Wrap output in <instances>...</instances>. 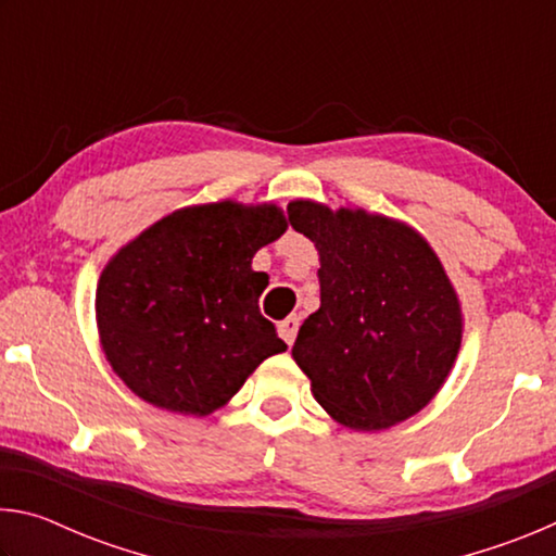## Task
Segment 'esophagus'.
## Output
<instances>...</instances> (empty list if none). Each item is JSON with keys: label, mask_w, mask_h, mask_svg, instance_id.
Listing matches in <instances>:
<instances>
[{"label": "esophagus", "mask_w": 556, "mask_h": 556, "mask_svg": "<svg viewBox=\"0 0 556 556\" xmlns=\"http://www.w3.org/2000/svg\"><path fill=\"white\" fill-rule=\"evenodd\" d=\"M296 331H299V318L296 316H289V318H285V321H279V336L285 338L287 345L294 343Z\"/></svg>", "instance_id": "1"}]
</instances>
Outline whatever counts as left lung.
<instances>
[{"label":"left lung","instance_id":"1","mask_svg":"<svg viewBox=\"0 0 556 556\" xmlns=\"http://www.w3.org/2000/svg\"><path fill=\"white\" fill-rule=\"evenodd\" d=\"M316 244L321 306L291 355L343 427L378 431L427 407L460 348V306L429 242L409 225L314 201L287 205Z\"/></svg>","mask_w":556,"mask_h":556}]
</instances>
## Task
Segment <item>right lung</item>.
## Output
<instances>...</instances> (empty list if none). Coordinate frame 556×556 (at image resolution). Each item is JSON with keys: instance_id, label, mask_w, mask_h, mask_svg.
<instances>
[{"instance_id": "right-lung-1", "label": "right lung", "mask_w": 556, "mask_h": 556, "mask_svg": "<svg viewBox=\"0 0 556 556\" xmlns=\"http://www.w3.org/2000/svg\"><path fill=\"white\" fill-rule=\"evenodd\" d=\"M287 230L277 205L232 201L166 215L102 269L100 343L127 388L168 412L205 417L287 343L260 314V248Z\"/></svg>"}]
</instances>
